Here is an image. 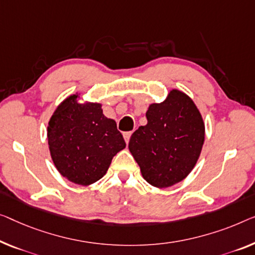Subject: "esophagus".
<instances>
[{"label": "esophagus", "mask_w": 255, "mask_h": 255, "mask_svg": "<svg viewBox=\"0 0 255 255\" xmlns=\"http://www.w3.org/2000/svg\"><path fill=\"white\" fill-rule=\"evenodd\" d=\"M130 136H131V131L124 132V138H125V140H126L127 144H128V142H129V139H130Z\"/></svg>", "instance_id": "34e87169"}]
</instances>
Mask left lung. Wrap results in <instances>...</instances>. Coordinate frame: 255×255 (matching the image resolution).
I'll return each mask as SVG.
<instances>
[{"label":"left lung","instance_id":"1","mask_svg":"<svg viewBox=\"0 0 255 255\" xmlns=\"http://www.w3.org/2000/svg\"><path fill=\"white\" fill-rule=\"evenodd\" d=\"M147 124L132 132L128 147L142 176L155 188H168L196 166L205 139V125L187 94L172 89L146 111Z\"/></svg>","mask_w":255,"mask_h":255}]
</instances>
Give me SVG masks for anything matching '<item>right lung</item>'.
Segmentation results:
<instances>
[{
	"instance_id": "add662e5",
	"label": "right lung",
	"mask_w": 255,
	"mask_h": 255,
	"mask_svg": "<svg viewBox=\"0 0 255 255\" xmlns=\"http://www.w3.org/2000/svg\"><path fill=\"white\" fill-rule=\"evenodd\" d=\"M79 94L65 98L48 124V144L58 172L79 185L103 177L112 158L126 147L113 119L100 103H79Z\"/></svg>"
}]
</instances>
